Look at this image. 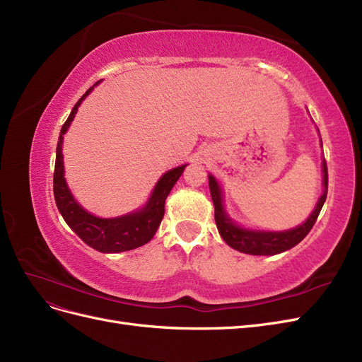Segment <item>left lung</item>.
Returning <instances> with one entry per match:
<instances>
[{
    "label": "left lung",
    "mask_w": 362,
    "mask_h": 362,
    "mask_svg": "<svg viewBox=\"0 0 362 362\" xmlns=\"http://www.w3.org/2000/svg\"><path fill=\"white\" fill-rule=\"evenodd\" d=\"M323 186L325 191L320 197V200L314 209V212L304 224L291 228L287 231H251L238 227L231 219L226 215L223 207V198H221V189L215 180V177L209 176V188H211V195L215 206V223L221 238L226 240L227 245L245 254L252 255H274L278 252L287 251L293 248L302 239H304L313 226L316 224L317 216L322 211L323 203L326 200V194H328V167H326V160H323Z\"/></svg>",
    "instance_id": "8db88e82"
}]
</instances>
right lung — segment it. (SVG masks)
Returning a JSON list of instances; mask_svg holds the SVG:
<instances>
[{
    "instance_id": "right-lung-1",
    "label": "right lung",
    "mask_w": 362,
    "mask_h": 362,
    "mask_svg": "<svg viewBox=\"0 0 362 362\" xmlns=\"http://www.w3.org/2000/svg\"><path fill=\"white\" fill-rule=\"evenodd\" d=\"M90 87L86 95H83L64 122L60 139L57 144V158H55V170H54V197L58 211L62 216L76 235L83 239L88 247L95 248L100 252H122V251H131L141 245L147 243L160 224L162 218L165 212V200L171 191V188L179 180L183 174L186 165L173 168L158 182L156 188L151 194L147 206L143 211L114 218V219H102L98 216H93L91 214L86 212L81 207L72 194L69 192L66 180H64V168H63V155H62V144H63V135L67 131L69 124L74 120L75 114L78 111L79 103L84 100V98L91 91Z\"/></svg>"
}]
</instances>
